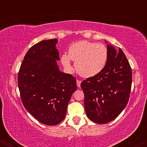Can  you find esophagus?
Instances as JSON below:
<instances>
[{"instance_id": "1", "label": "esophagus", "mask_w": 147, "mask_h": 147, "mask_svg": "<svg viewBox=\"0 0 147 147\" xmlns=\"http://www.w3.org/2000/svg\"><path fill=\"white\" fill-rule=\"evenodd\" d=\"M81 81H79V80H77V86L78 87H80L81 86Z\"/></svg>"}]
</instances>
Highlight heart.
<instances>
[{
	"mask_svg": "<svg viewBox=\"0 0 147 147\" xmlns=\"http://www.w3.org/2000/svg\"><path fill=\"white\" fill-rule=\"evenodd\" d=\"M70 59L75 61L77 72L84 77H93L105 67L108 59L107 48L102 43L80 41L72 43L68 50V55L61 58L64 68L72 70Z\"/></svg>",
	"mask_w": 147,
	"mask_h": 147,
	"instance_id": "b5f03b06",
	"label": "heart"
}]
</instances>
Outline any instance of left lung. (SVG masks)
Returning <instances> with one entry per match:
<instances>
[{
    "label": "left lung",
    "mask_w": 147,
    "mask_h": 147,
    "mask_svg": "<svg viewBox=\"0 0 147 147\" xmlns=\"http://www.w3.org/2000/svg\"><path fill=\"white\" fill-rule=\"evenodd\" d=\"M108 59L104 69L81 84L87 117L97 124L114 120L129 102L132 71L124 53L107 44Z\"/></svg>",
    "instance_id": "obj_1"
}]
</instances>
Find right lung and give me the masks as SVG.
I'll use <instances>...</instances> for the list:
<instances>
[{
    "instance_id": "1",
    "label": "right lung",
    "mask_w": 147,
    "mask_h": 147,
    "mask_svg": "<svg viewBox=\"0 0 147 147\" xmlns=\"http://www.w3.org/2000/svg\"><path fill=\"white\" fill-rule=\"evenodd\" d=\"M57 38L44 40L29 49L18 75L22 103L42 124L54 126L65 118L71 96L77 90L75 77L60 71Z\"/></svg>"
}]
</instances>
